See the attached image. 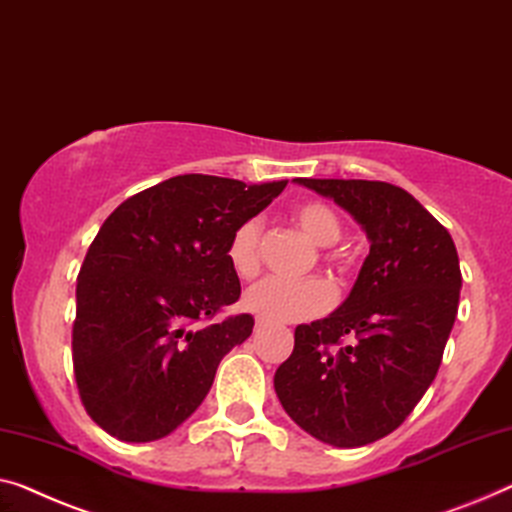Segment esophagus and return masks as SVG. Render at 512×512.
Returning a JSON list of instances; mask_svg holds the SVG:
<instances>
[{
  "label": "esophagus",
  "mask_w": 512,
  "mask_h": 512,
  "mask_svg": "<svg viewBox=\"0 0 512 512\" xmlns=\"http://www.w3.org/2000/svg\"><path fill=\"white\" fill-rule=\"evenodd\" d=\"M264 329H266V322H264V319H257V322H255V333L264 331Z\"/></svg>",
  "instance_id": "34e87169"
}]
</instances>
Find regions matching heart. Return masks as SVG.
Segmentation results:
<instances>
[{
    "instance_id": "heart-1",
    "label": "heart",
    "mask_w": 512,
    "mask_h": 512,
    "mask_svg": "<svg viewBox=\"0 0 512 512\" xmlns=\"http://www.w3.org/2000/svg\"><path fill=\"white\" fill-rule=\"evenodd\" d=\"M294 223L319 248H329L342 236L340 216L326 202H301L294 209ZM262 241L264 223L259 218H248L236 227L227 243V262L232 271L243 280L255 278L262 269ZM331 264H338L329 259ZM335 292L322 278H308L299 282L264 280L248 289L243 296V308L253 312L264 322H303L324 315L333 305Z\"/></svg>"
}]
</instances>
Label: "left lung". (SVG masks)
I'll use <instances>...</instances> for the list:
<instances>
[{"mask_svg": "<svg viewBox=\"0 0 512 512\" xmlns=\"http://www.w3.org/2000/svg\"><path fill=\"white\" fill-rule=\"evenodd\" d=\"M296 181L352 213L370 255L338 310L296 326L294 352L273 386L315 439L365 446L400 427L437 377L460 303V259L446 227L404 188Z\"/></svg>", "mask_w": 512, "mask_h": 512, "instance_id": "left-lung-1", "label": "left lung"}]
</instances>
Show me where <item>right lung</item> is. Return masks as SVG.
Here are the masks:
<instances>
[{
	"instance_id": "obj_1",
	"label": "right lung",
	"mask_w": 512,
	"mask_h": 512,
	"mask_svg": "<svg viewBox=\"0 0 512 512\" xmlns=\"http://www.w3.org/2000/svg\"><path fill=\"white\" fill-rule=\"evenodd\" d=\"M287 181L181 174L128 197L91 241L75 289L73 372L96 425L121 441L163 439L200 407L218 363L253 333L227 243Z\"/></svg>"
}]
</instances>
